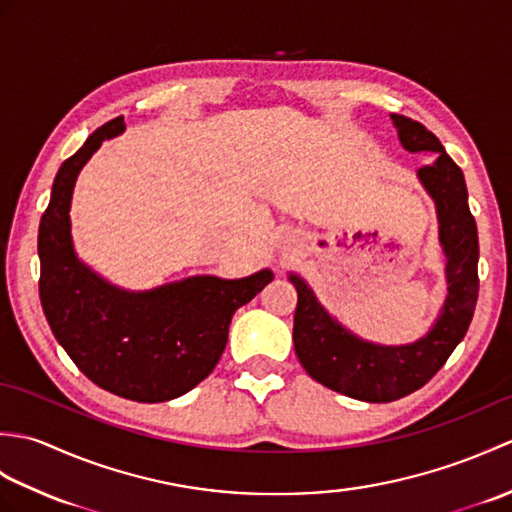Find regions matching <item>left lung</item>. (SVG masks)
<instances>
[{
  "instance_id": "left-lung-1",
  "label": "left lung",
  "mask_w": 512,
  "mask_h": 512,
  "mask_svg": "<svg viewBox=\"0 0 512 512\" xmlns=\"http://www.w3.org/2000/svg\"><path fill=\"white\" fill-rule=\"evenodd\" d=\"M391 121L398 127L402 147L411 154H431L436 158L433 165L418 171L424 189L436 200L440 244L447 253L449 295L436 325L424 339L411 345L385 347L365 343L332 321L306 281L290 275L297 288L292 341L303 369L317 383L365 402H391L427 385L447 363L455 345L464 339L480 292V246L462 169L422 123L400 114H391Z\"/></svg>"
}]
</instances>
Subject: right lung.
Wrapping results in <instances>:
<instances>
[{"label": "right lung", "mask_w": 512, "mask_h": 512, "mask_svg": "<svg viewBox=\"0 0 512 512\" xmlns=\"http://www.w3.org/2000/svg\"><path fill=\"white\" fill-rule=\"evenodd\" d=\"M123 129V116L101 125L54 178L39 224V299L52 334L94 385L127 400L165 402L213 372L235 310L262 292L273 273L233 281L191 277L125 292L83 266L70 237L74 182L103 140Z\"/></svg>", "instance_id": "1"}]
</instances>
